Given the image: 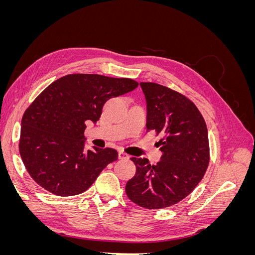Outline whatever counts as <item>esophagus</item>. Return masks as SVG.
I'll use <instances>...</instances> for the list:
<instances>
[{
	"label": "esophagus",
	"mask_w": 255,
	"mask_h": 255,
	"mask_svg": "<svg viewBox=\"0 0 255 255\" xmlns=\"http://www.w3.org/2000/svg\"><path fill=\"white\" fill-rule=\"evenodd\" d=\"M118 157H119V159H128V154H127L126 152H123L122 150H119V152H118Z\"/></svg>",
	"instance_id": "1"
}]
</instances>
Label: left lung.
I'll return each mask as SVG.
<instances>
[{"instance_id": "8db88e82", "label": "left lung", "mask_w": 255, "mask_h": 255, "mask_svg": "<svg viewBox=\"0 0 255 255\" xmlns=\"http://www.w3.org/2000/svg\"><path fill=\"white\" fill-rule=\"evenodd\" d=\"M146 100V128L161 135L163 152L152 165L132 157L136 173L126 185L128 198L148 210L182 201L203 179L210 163L205 121L195 103L173 89L156 83H140Z\"/></svg>"}]
</instances>
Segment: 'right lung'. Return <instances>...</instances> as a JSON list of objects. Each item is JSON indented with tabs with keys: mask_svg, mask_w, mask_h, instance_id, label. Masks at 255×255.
I'll use <instances>...</instances> for the list:
<instances>
[{
	"mask_svg": "<svg viewBox=\"0 0 255 255\" xmlns=\"http://www.w3.org/2000/svg\"><path fill=\"white\" fill-rule=\"evenodd\" d=\"M132 79L68 74L45 88L23 114L19 152L30 177L60 197L87 190L118 152L84 148L86 121L97 122L107 100L137 88Z\"/></svg>",
	"mask_w": 255,
	"mask_h": 255,
	"instance_id": "right-lung-1",
	"label": "right lung"
}]
</instances>
